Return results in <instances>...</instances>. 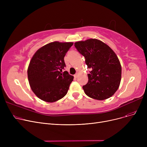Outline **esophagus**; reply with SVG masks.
I'll return each instance as SVG.
<instances>
[{
  "instance_id": "obj_1",
  "label": "esophagus",
  "mask_w": 147,
  "mask_h": 147,
  "mask_svg": "<svg viewBox=\"0 0 147 147\" xmlns=\"http://www.w3.org/2000/svg\"><path fill=\"white\" fill-rule=\"evenodd\" d=\"M78 75H79V73H76L75 74H74V77L76 78H77L78 77Z\"/></svg>"
}]
</instances>
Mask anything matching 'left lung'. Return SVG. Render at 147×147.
<instances>
[{
	"mask_svg": "<svg viewBox=\"0 0 147 147\" xmlns=\"http://www.w3.org/2000/svg\"><path fill=\"white\" fill-rule=\"evenodd\" d=\"M74 46L90 69L88 82L83 86L84 93L97 100L112 96L119 87L121 76V65L114 52L95 38L76 42Z\"/></svg>",
	"mask_w": 147,
	"mask_h": 147,
	"instance_id": "obj_1",
	"label": "left lung"
}]
</instances>
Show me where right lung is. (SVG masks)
Here are the masks:
<instances>
[{
	"mask_svg": "<svg viewBox=\"0 0 147 147\" xmlns=\"http://www.w3.org/2000/svg\"><path fill=\"white\" fill-rule=\"evenodd\" d=\"M73 43L54 42L43 46L34 53L28 68V79L35 95L48 102L63 98L74 77L67 71L64 57Z\"/></svg>",
	"mask_w": 147,
	"mask_h": 147,
	"instance_id": "add662e5",
	"label": "right lung"
}]
</instances>
